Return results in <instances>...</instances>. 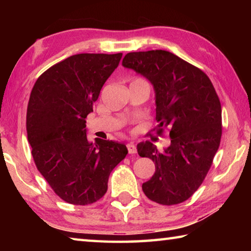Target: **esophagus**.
Wrapping results in <instances>:
<instances>
[{
  "instance_id": "1",
  "label": "esophagus",
  "mask_w": 251,
  "mask_h": 251,
  "mask_svg": "<svg viewBox=\"0 0 251 251\" xmlns=\"http://www.w3.org/2000/svg\"><path fill=\"white\" fill-rule=\"evenodd\" d=\"M127 150H128L129 154H136L137 152V150H136V146L133 143H128L127 144Z\"/></svg>"
}]
</instances>
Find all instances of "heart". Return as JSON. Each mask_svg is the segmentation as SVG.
I'll return each mask as SVG.
<instances>
[{
    "instance_id": "b5f03b06",
    "label": "heart",
    "mask_w": 251,
    "mask_h": 251,
    "mask_svg": "<svg viewBox=\"0 0 251 251\" xmlns=\"http://www.w3.org/2000/svg\"><path fill=\"white\" fill-rule=\"evenodd\" d=\"M136 80H144V79H142V78H135L134 82H136Z\"/></svg>"
}]
</instances>
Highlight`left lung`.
<instances>
[{"instance_id":"1","label":"left lung","mask_w":251,"mask_h":251,"mask_svg":"<svg viewBox=\"0 0 251 251\" xmlns=\"http://www.w3.org/2000/svg\"><path fill=\"white\" fill-rule=\"evenodd\" d=\"M123 66L150 80L156 94L157 134L169 130L171 145L159 151L139 143L138 155L156 171L144 182V194L165 206L185 201L199 188L222 138V105L209 77L198 67L163 50L127 53Z\"/></svg>"}]
</instances>
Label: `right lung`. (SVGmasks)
<instances>
[{
	"instance_id": "1",
	"label": "right lung",
	"mask_w": 251,
	"mask_h": 251,
	"mask_svg": "<svg viewBox=\"0 0 251 251\" xmlns=\"http://www.w3.org/2000/svg\"><path fill=\"white\" fill-rule=\"evenodd\" d=\"M122 55H73L46 70L31 92L26 130L34 163L54 193L72 205L103 197L110 173L128 152L121 143L90 142L85 128Z\"/></svg>"
}]
</instances>
